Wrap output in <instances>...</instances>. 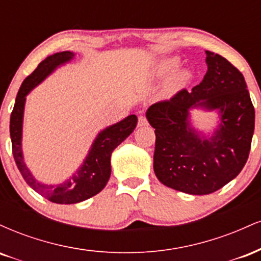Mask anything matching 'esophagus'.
Returning <instances> with one entry per match:
<instances>
[{
	"label": "esophagus",
	"mask_w": 261,
	"mask_h": 261,
	"mask_svg": "<svg viewBox=\"0 0 261 261\" xmlns=\"http://www.w3.org/2000/svg\"><path fill=\"white\" fill-rule=\"evenodd\" d=\"M148 122L146 120L145 116H140L139 118V122H137V126L139 127H143V126H147Z\"/></svg>",
	"instance_id": "34e87169"
}]
</instances>
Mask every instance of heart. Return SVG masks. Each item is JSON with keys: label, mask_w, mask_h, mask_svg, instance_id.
<instances>
[{"label": "heart", "mask_w": 261, "mask_h": 261, "mask_svg": "<svg viewBox=\"0 0 261 261\" xmlns=\"http://www.w3.org/2000/svg\"><path fill=\"white\" fill-rule=\"evenodd\" d=\"M179 66V60L176 58H167L161 60L158 64L154 65L153 70H152V76L155 79H162L169 74L172 71H174ZM193 79V74L187 68L182 70L175 71L174 73L170 76L163 82L161 89L158 91V98L162 100H168L173 98L176 93H179L182 88L188 86Z\"/></svg>", "instance_id": "b5f03b06"}]
</instances>
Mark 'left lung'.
I'll return each mask as SVG.
<instances>
[{
  "label": "left lung",
  "mask_w": 261,
  "mask_h": 261,
  "mask_svg": "<svg viewBox=\"0 0 261 261\" xmlns=\"http://www.w3.org/2000/svg\"><path fill=\"white\" fill-rule=\"evenodd\" d=\"M202 82L169 100L151 106L146 118L155 128L153 169L166 187L190 195H207L236 178L250 151L255 110L243 74L228 60L206 51ZM193 109L216 111L211 137L191 124Z\"/></svg>",
  "instance_id": "obj_1"
}]
</instances>
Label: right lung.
<instances>
[{"instance_id": "obj_1", "label": "right lung", "mask_w": 261, "mask_h": 261, "mask_svg": "<svg viewBox=\"0 0 261 261\" xmlns=\"http://www.w3.org/2000/svg\"><path fill=\"white\" fill-rule=\"evenodd\" d=\"M76 54L72 51H61L47 56L43 60L34 72L29 74L23 81L19 91H18L13 112L11 114L10 134L12 141V151L16 164L19 169L27 184L33 190L37 191L45 199L55 203H79L81 201L97 195L103 190L110 178L112 166L110 157L113 151L118 147L124 140L130 136L137 125V116L128 115L124 120L110 125L101 130L93 141L88 154L81 167L72 175L68 176L59 184H45L34 178L32 172L27 167L22 149L23 135V116L27 95L38 85H40L49 74H51L60 66L67 64L72 60Z\"/></svg>"}]
</instances>
